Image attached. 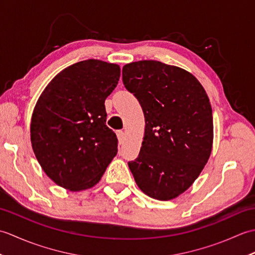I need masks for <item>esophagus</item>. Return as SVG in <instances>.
I'll list each match as a JSON object with an SVG mask.
<instances>
[{"label":"esophagus","mask_w":255,"mask_h":255,"mask_svg":"<svg viewBox=\"0 0 255 255\" xmlns=\"http://www.w3.org/2000/svg\"><path fill=\"white\" fill-rule=\"evenodd\" d=\"M116 134H117V139H118V142H119V144H122V143H123V141H124V138H125V133H124V131H123V130H118V131L116 132Z\"/></svg>","instance_id":"obj_1"}]
</instances>
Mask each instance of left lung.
<instances>
[{
	"mask_svg": "<svg viewBox=\"0 0 255 255\" xmlns=\"http://www.w3.org/2000/svg\"><path fill=\"white\" fill-rule=\"evenodd\" d=\"M123 82L145 122L140 153L129 169L149 197L174 199L192 186L213 149L208 95L191 72L155 60L125 64Z\"/></svg>",
	"mask_w": 255,
	"mask_h": 255,
	"instance_id": "8db88e82",
	"label": "left lung"
}]
</instances>
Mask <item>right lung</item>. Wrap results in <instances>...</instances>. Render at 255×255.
<instances>
[{"mask_svg": "<svg viewBox=\"0 0 255 255\" xmlns=\"http://www.w3.org/2000/svg\"><path fill=\"white\" fill-rule=\"evenodd\" d=\"M121 77L118 64L97 59L59 72L42 91L30 122V142L46 175L71 192L95 186L117 154L106 126L105 100Z\"/></svg>", "mask_w": 255, "mask_h": 255, "instance_id": "add662e5", "label": "right lung"}]
</instances>
